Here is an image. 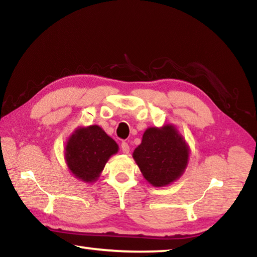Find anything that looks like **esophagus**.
Wrapping results in <instances>:
<instances>
[{"label": "esophagus", "instance_id": "34e87169", "mask_svg": "<svg viewBox=\"0 0 257 257\" xmlns=\"http://www.w3.org/2000/svg\"><path fill=\"white\" fill-rule=\"evenodd\" d=\"M121 151H122V153H123V154H128V153H129V151H130V147H129L128 143H125V142H122V143H121Z\"/></svg>", "mask_w": 257, "mask_h": 257}]
</instances>
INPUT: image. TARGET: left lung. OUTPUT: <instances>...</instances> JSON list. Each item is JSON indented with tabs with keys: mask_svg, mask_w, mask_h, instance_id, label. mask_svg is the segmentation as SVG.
I'll use <instances>...</instances> for the list:
<instances>
[{
	"mask_svg": "<svg viewBox=\"0 0 257 257\" xmlns=\"http://www.w3.org/2000/svg\"><path fill=\"white\" fill-rule=\"evenodd\" d=\"M189 154V146L177 129L173 124H165L148 128L133 157L149 183L165 186L183 174Z\"/></svg>",
	"mask_w": 257,
	"mask_h": 257,
	"instance_id": "obj_1",
	"label": "left lung"
}]
</instances>
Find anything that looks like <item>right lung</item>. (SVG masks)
<instances>
[{"mask_svg":"<svg viewBox=\"0 0 257 257\" xmlns=\"http://www.w3.org/2000/svg\"><path fill=\"white\" fill-rule=\"evenodd\" d=\"M118 149V144L97 124L80 127L67 141L65 161L76 179L92 183L99 179L106 162Z\"/></svg>","mask_w":257,"mask_h":257,"instance_id":"right-lung-1","label":"right lung"}]
</instances>
